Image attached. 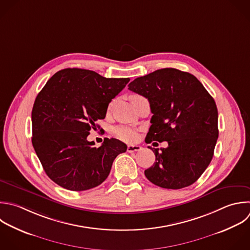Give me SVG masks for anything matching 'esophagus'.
<instances>
[{"label": "esophagus", "mask_w": 250, "mask_h": 250, "mask_svg": "<svg viewBox=\"0 0 250 250\" xmlns=\"http://www.w3.org/2000/svg\"><path fill=\"white\" fill-rule=\"evenodd\" d=\"M142 149V146H137V145H130L128 146L127 147V150L128 152H136V151H139Z\"/></svg>", "instance_id": "esophagus-1"}]
</instances>
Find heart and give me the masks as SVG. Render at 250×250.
Here are the masks:
<instances>
[{"label": "heart", "mask_w": 250, "mask_h": 250, "mask_svg": "<svg viewBox=\"0 0 250 250\" xmlns=\"http://www.w3.org/2000/svg\"><path fill=\"white\" fill-rule=\"evenodd\" d=\"M114 134L117 138L125 142H132L136 138V132L127 126H118L114 128Z\"/></svg>", "instance_id": "1"}]
</instances>
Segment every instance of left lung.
Returning <instances> with one entry per match:
<instances>
[{
    "label": "left lung",
    "mask_w": 250,
    "mask_h": 250,
    "mask_svg": "<svg viewBox=\"0 0 250 250\" xmlns=\"http://www.w3.org/2000/svg\"><path fill=\"white\" fill-rule=\"evenodd\" d=\"M128 87L150 104L153 115L146 142L168 143L160 151L148 146L155 162L146 177L163 188L190 186L213 157L219 134L215 101L195 76L175 68L155 70Z\"/></svg>",
    "instance_id": "8db88e82"
}]
</instances>
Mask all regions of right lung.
<instances>
[{"label":"right lung","instance_id":"1","mask_svg":"<svg viewBox=\"0 0 250 250\" xmlns=\"http://www.w3.org/2000/svg\"><path fill=\"white\" fill-rule=\"evenodd\" d=\"M129 78H105L95 71H58L38 94L32 109V145L48 177L69 190H86L109 175L115 157L127 146L107 139L100 147L87 141L96 121Z\"/></svg>","mask_w":250,"mask_h":250}]
</instances>
